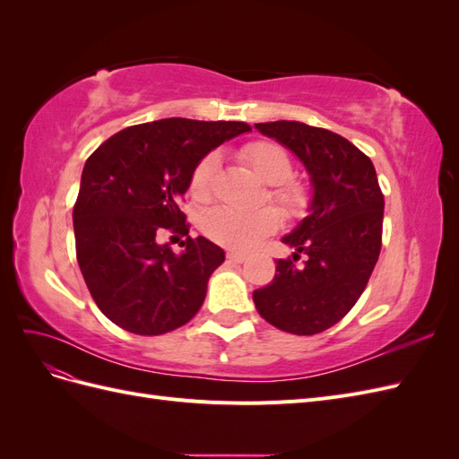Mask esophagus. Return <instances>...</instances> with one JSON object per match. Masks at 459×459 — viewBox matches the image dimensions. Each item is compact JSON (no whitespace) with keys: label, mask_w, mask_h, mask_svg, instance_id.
I'll use <instances>...</instances> for the list:
<instances>
[{"label":"esophagus","mask_w":459,"mask_h":459,"mask_svg":"<svg viewBox=\"0 0 459 459\" xmlns=\"http://www.w3.org/2000/svg\"><path fill=\"white\" fill-rule=\"evenodd\" d=\"M226 256H228V260H230V262H233V264H243V262L247 260V255H243V253H235V251H230Z\"/></svg>","instance_id":"esophagus-1"}]
</instances>
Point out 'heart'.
Instances as JSON below:
<instances>
[{
	"instance_id": "obj_1",
	"label": "heart",
	"mask_w": 459,
	"mask_h": 459,
	"mask_svg": "<svg viewBox=\"0 0 459 459\" xmlns=\"http://www.w3.org/2000/svg\"><path fill=\"white\" fill-rule=\"evenodd\" d=\"M241 159L251 166L253 172L264 184L273 186L272 197L287 214H300L307 206V191L302 186L290 182L293 162L287 151L272 142H255L243 147ZM218 172V155L203 157L189 178V193L195 201H206L212 193L214 176ZM281 224V218L273 208L260 211H238L230 206H214L201 218V230L214 243L247 251L260 239L268 238Z\"/></svg>"
}]
</instances>
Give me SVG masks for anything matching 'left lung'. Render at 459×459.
<instances>
[{
    "label": "left lung",
    "instance_id": "8db88e82",
    "mask_svg": "<svg viewBox=\"0 0 459 459\" xmlns=\"http://www.w3.org/2000/svg\"><path fill=\"white\" fill-rule=\"evenodd\" d=\"M255 128L304 164L312 186L307 218L281 239L307 255L302 267L277 260L270 285L253 293L273 327L316 335L335 325L364 293L381 253L385 199L373 162L342 135L297 120Z\"/></svg>",
    "mask_w": 459,
    "mask_h": 459
}]
</instances>
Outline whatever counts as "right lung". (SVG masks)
Instances as JSON below:
<instances>
[{"label": "right lung", "instance_id": "1", "mask_svg": "<svg viewBox=\"0 0 459 459\" xmlns=\"http://www.w3.org/2000/svg\"><path fill=\"white\" fill-rule=\"evenodd\" d=\"M245 122L162 118L124 128L95 149L82 170L73 211L76 258L100 310L135 335H162L187 324L226 255L204 238L176 255L162 230L189 233L178 201L197 162Z\"/></svg>", "mask_w": 459, "mask_h": 459}]
</instances>
